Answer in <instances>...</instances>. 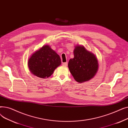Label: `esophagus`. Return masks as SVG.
Masks as SVG:
<instances>
[{
    "instance_id": "obj_1",
    "label": "esophagus",
    "mask_w": 128,
    "mask_h": 128,
    "mask_svg": "<svg viewBox=\"0 0 128 128\" xmlns=\"http://www.w3.org/2000/svg\"><path fill=\"white\" fill-rule=\"evenodd\" d=\"M62 64H63V65H64V66H68V62H64V63H63Z\"/></svg>"
}]
</instances>
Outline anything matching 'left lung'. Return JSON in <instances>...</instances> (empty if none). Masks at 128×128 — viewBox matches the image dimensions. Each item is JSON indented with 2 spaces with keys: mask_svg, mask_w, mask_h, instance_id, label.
<instances>
[{
  "mask_svg": "<svg viewBox=\"0 0 128 128\" xmlns=\"http://www.w3.org/2000/svg\"><path fill=\"white\" fill-rule=\"evenodd\" d=\"M74 58L70 60L68 66L77 82H82L92 78L98 70V62L95 56L84 46H77L74 50Z\"/></svg>",
  "mask_w": 128,
  "mask_h": 128,
  "instance_id": "left-lung-1",
  "label": "left lung"
}]
</instances>
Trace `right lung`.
<instances>
[{
    "label": "right lung",
    "instance_id": "1",
    "mask_svg": "<svg viewBox=\"0 0 128 128\" xmlns=\"http://www.w3.org/2000/svg\"><path fill=\"white\" fill-rule=\"evenodd\" d=\"M60 64V56L49 46L46 45L31 56L28 65L34 75L46 78L50 77Z\"/></svg>",
    "mask_w": 128,
    "mask_h": 128
}]
</instances>
